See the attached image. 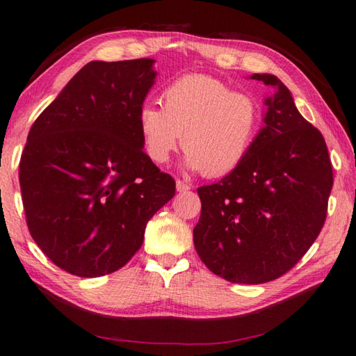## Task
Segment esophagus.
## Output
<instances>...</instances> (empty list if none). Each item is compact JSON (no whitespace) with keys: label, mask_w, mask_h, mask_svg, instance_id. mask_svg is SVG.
<instances>
[{"label":"esophagus","mask_w":356,"mask_h":356,"mask_svg":"<svg viewBox=\"0 0 356 356\" xmlns=\"http://www.w3.org/2000/svg\"><path fill=\"white\" fill-rule=\"evenodd\" d=\"M177 191H178V192H187V191H191V186L186 184L184 181L177 179Z\"/></svg>","instance_id":"esophagus-1"}]
</instances>
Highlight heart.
Returning a JSON list of instances; mask_svg holds the SVG:
<instances>
[{
	"label": "heart",
	"mask_w": 356,
	"mask_h": 356,
	"mask_svg": "<svg viewBox=\"0 0 356 356\" xmlns=\"http://www.w3.org/2000/svg\"><path fill=\"white\" fill-rule=\"evenodd\" d=\"M259 106L221 79L183 75L163 92V106L141 104L136 115L143 149L156 164L169 161L183 135L184 165L209 177L234 172L259 129Z\"/></svg>",
	"instance_id": "b5f03b06"
}]
</instances>
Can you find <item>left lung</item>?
<instances>
[{
    "label": "left lung",
    "instance_id": "1",
    "mask_svg": "<svg viewBox=\"0 0 356 356\" xmlns=\"http://www.w3.org/2000/svg\"><path fill=\"white\" fill-rule=\"evenodd\" d=\"M264 126L248 156L221 181L198 188L193 244L210 272L230 282L280 278L302 258L327 215L333 173L320 130L302 118L292 93L270 74Z\"/></svg>",
    "mask_w": 356,
    "mask_h": 356
}]
</instances>
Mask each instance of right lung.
I'll return each mask as SVG.
<instances>
[{
  "instance_id": "1",
  "label": "right lung",
  "mask_w": 356,
  "mask_h": 356,
  "mask_svg": "<svg viewBox=\"0 0 356 356\" xmlns=\"http://www.w3.org/2000/svg\"><path fill=\"white\" fill-rule=\"evenodd\" d=\"M155 60L90 61L29 132L19 163L27 227L63 270L97 278L141 248L175 181L144 154L136 115Z\"/></svg>"
}]
</instances>
